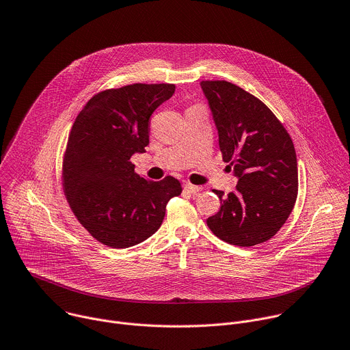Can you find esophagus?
<instances>
[{"mask_svg": "<svg viewBox=\"0 0 350 350\" xmlns=\"http://www.w3.org/2000/svg\"><path fill=\"white\" fill-rule=\"evenodd\" d=\"M183 189H185L187 193L193 194V196H196V194H198V193L201 191V187H200V186H196V185H191V183H187V182L183 185Z\"/></svg>", "mask_w": 350, "mask_h": 350, "instance_id": "obj_1", "label": "esophagus"}]
</instances>
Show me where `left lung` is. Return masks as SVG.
<instances>
[{"label": "left lung", "mask_w": 350, "mask_h": 350, "mask_svg": "<svg viewBox=\"0 0 350 350\" xmlns=\"http://www.w3.org/2000/svg\"><path fill=\"white\" fill-rule=\"evenodd\" d=\"M219 133V149L239 178L206 219L221 240L252 247L271 239L288 219L298 194V164L293 139L256 96L224 81L200 83Z\"/></svg>", "instance_id": "left-lung-1"}]
</instances>
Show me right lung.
<instances>
[{"mask_svg": "<svg viewBox=\"0 0 350 350\" xmlns=\"http://www.w3.org/2000/svg\"><path fill=\"white\" fill-rule=\"evenodd\" d=\"M174 84H131L94 95L79 113L63 156L62 183L77 221L99 243L128 248L154 234L167 202L182 193L174 176H139L131 157L149 145L150 117Z\"/></svg>", "mask_w": 350, "mask_h": 350, "instance_id": "add662e5", "label": "right lung"}]
</instances>
